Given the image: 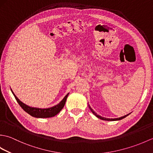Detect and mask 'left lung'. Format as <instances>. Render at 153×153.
I'll return each instance as SVG.
<instances>
[{
  "mask_svg": "<svg viewBox=\"0 0 153 153\" xmlns=\"http://www.w3.org/2000/svg\"><path fill=\"white\" fill-rule=\"evenodd\" d=\"M89 109L91 110V112H93V114L95 116H96L97 118H100V119H101V120H106V121H116V120H122V119H123V118H126V116H128L129 114H130V113L129 114H127V115H125V116H122V117H120V118H104V117H102V116H99V115H98L97 114V113H95V112L94 111V110L91 108V106L89 105Z\"/></svg>",
  "mask_w": 153,
  "mask_h": 153,
  "instance_id": "1",
  "label": "left lung"
}]
</instances>
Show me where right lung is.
Masks as SVG:
<instances>
[{"label": "right lung", "mask_w": 153, "mask_h": 153, "mask_svg": "<svg viewBox=\"0 0 153 153\" xmlns=\"http://www.w3.org/2000/svg\"><path fill=\"white\" fill-rule=\"evenodd\" d=\"M11 91L14 95L16 100H17V102L19 105L23 110H24V111L28 113L29 114L35 117V118H51L56 116L57 114L60 112V110L64 108L65 103H66L67 97L69 95V93H68L67 95L64 97V98L61 100L60 103H58L57 105H55L53 107L48 108H34V107H31L25 105V104L23 103L22 101H20L16 97L14 93H13L12 90L11 89Z\"/></svg>", "instance_id": "right-lung-1"}]
</instances>
